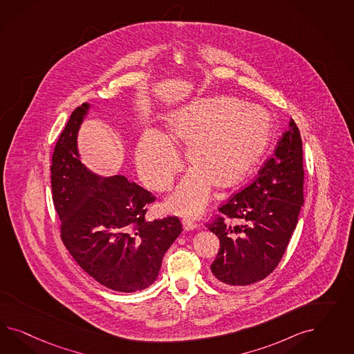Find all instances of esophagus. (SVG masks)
<instances>
[{
	"label": "esophagus",
	"instance_id": "34e87169",
	"mask_svg": "<svg viewBox=\"0 0 354 354\" xmlns=\"http://www.w3.org/2000/svg\"><path fill=\"white\" fill-rule=\"evenodd\" d=\"M183 227L187 230V231H192L196 228V223L193 221L191 216H184L182 219Z\"/></svg>",
	"mask_w": 354,
	"mask_h": 354
}]
</instances>
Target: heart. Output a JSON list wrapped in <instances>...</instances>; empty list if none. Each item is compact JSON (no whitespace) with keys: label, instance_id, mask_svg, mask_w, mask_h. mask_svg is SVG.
I'll list each match as a JSON object with an SVG mask.
<instances>
[{"label":"heart","instance_id":"1","mask_svg":"<svg viewBox=\"0 0 354 354\" xmlns=\"http://www.w3.org/2000/svg\"><path fill=\"white\" fill-rule=\"evenodd\" d=\"M272 119L265 107L232 97L197 98L167 118V136L149 129L136 151L140 175L154 191L171 187L182 160L175 145L185 147L192 170L172 196L183 213L204 207L210 184L228 188L241 180L268 148Z\"/></svg>","mask_w":354,"mask_h":354}]
</instances>
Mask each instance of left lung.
<instances>
[{
	"label": "left lung",
	"mask_w": 354,
	"mask_h": 354,
	"mask_svg": "<svg viewBox=\"0 0 354 354\" xmlns=\"http://www.w3.org/2000/svg\"><path fill=\"white\" fill-rule=\"evenodd\" d=\"M302 204V141L290 119L256 179L222 205L206 225L221 243L210 266L215 281L248 286L270 275L286 253Z\"/></svg>",
	"instance_id": "1"
}]
</instances>
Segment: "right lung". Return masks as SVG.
Listing matches in <instances>:
<instances>
[{
  "label": "right lung",
  "instance_id": "add662e5",
  "mask_svg": "<svg viewBox=\"0 0 354 354\" xmlns=\"http://www.w3.org/2000/svg\"><path fill=\"white\" fill-rule=\"evenodd\" d=\"M88 104L76 107L52 156V197L68 253L100 284L136 292L158 277L162 258L183 225L175 215L147 221L153 193L123 175L100 178L79 160L77 131Z\"/></svg>",
  "mask_w": 354,
  "mask_h": 354
}]
</instances>
